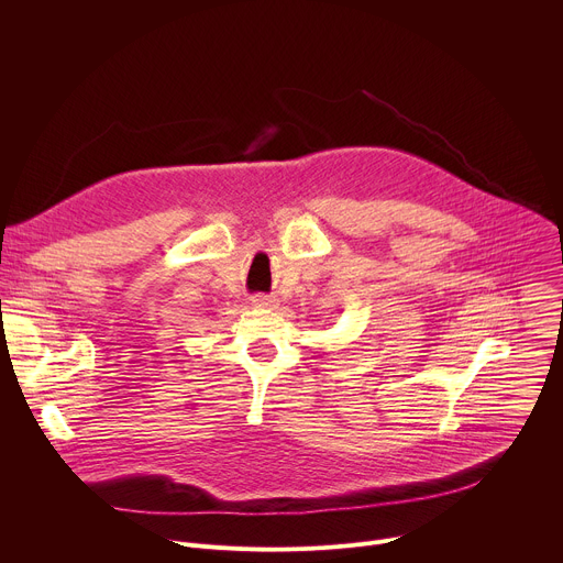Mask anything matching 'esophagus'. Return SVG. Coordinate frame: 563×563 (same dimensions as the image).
I'll return each instance as SVG.
<instances>
[{"label":"esophagus","mask_w":563,"mask_h":563,"mask_svg":"<svg viewBox=\"0 0 563 563\" xmlns=\"http://www.w3.org/2000/svg\"><path fill=\"white\" fill-rule=\"evenodd\" d=\"M252 302H254V307H263V309L276 307V300H274L272 296H265V294H256V296L252 298Z\"/></svg>","instance_id":"obj_1"}]
</instances>
